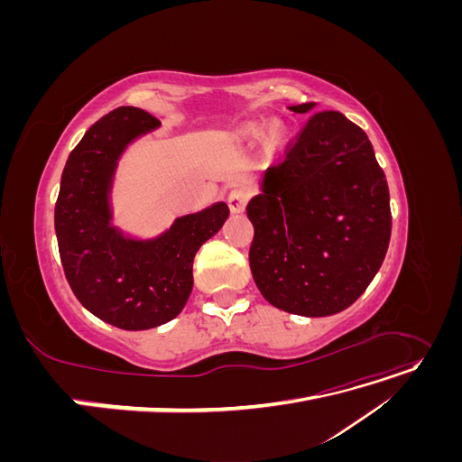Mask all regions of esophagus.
Listing matches in <instances>:
<instances>
[{"label": "esophagus", "mask_w": 462, "mask_h": 462, "mask_svg": "<svg viewBox=\"0 0 462 462\" xmlns=\"http://www.w3.org/2000/svg\"><path fill=\"white\" fill-rule=\"evenodd\" d=\"M248 197H250L248 190L243 189V187H236V189L229 190V194H227V204H229V208H231V212L241 214L243 209H245V206H246V202H248Z\"/></svg>", "instance_id": "obj_1"}]
</instances>
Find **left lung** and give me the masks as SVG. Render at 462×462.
Returning <instances> with one entry per match:
<instances>
[{"mask_svg":"<svg viewBox=\"0 0 462 462\" xmlns=\"http://www.w3.org/2000/svg\"><path fill=\"white\" fill-rule=\"evenodd\" d=\"M246 214L256 287L275 309L299 316L348 309L382 268L391 239L389 189L372 143L333 109L304 123Z\"/></svg>","mask_w":462,"mask_h":462,"instance_id":"1","label":"left lung"}]
</instances>
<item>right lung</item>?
Here are the masks:
<instances>
[{"label":"right lung","mask_w":462,"mask_h":462,"mask_svg":"<svg viewBox=\"0 0 462 462\" xmlns=\"http://www.w3.org/2000/svg\"><path fill=\"white\" fill-rule=\"evenodd\" d=\"M160 121L121 106L97 119L69 153L55 202V235L69 285L94 316L119 329L173 319L192 291V262L229 216L227 204L179 217L153 241L125 239L109 226L107 190L125 144Z\"/></svg>","instance_id":"right-lung-1"}]
</instances>
